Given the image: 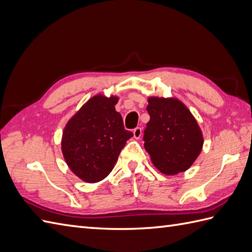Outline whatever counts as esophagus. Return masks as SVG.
Masks as SVG:
<instances>
[{"label": "esophagus", "mask_w": 252, "mask_h": 252, "mask_svg": "<svg viewBox=\"0 0 252 252\" xmlns=\"http://www.w3.org/2000/svg\"><path fill=\"white\" fill-rule=\"evenodd\" d=\"M142 133H143V131H142V128H140V127H135V128H134V130H133L134 138L138 139L140 136H142Z\"/></svg>", "instance_id": "34e87169"}]
</instances>
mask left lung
I'll use <instances>...</instances> for the list:
<instances>
[{"label": "left lung", "mask_w": 252, "mask_h": 252, "mask_svg": "<svg viewBox=\"0 0 252 252\" xmlns=\"http://www.w3.org/2000/svg\"><path fill=\"white\" fill-rule=\"evenodd\" d=\"M147 112L150 120L144 131V146L151 162L165 175L187 171L204 144L195 118L175 97H148Z\"/></svg>", "instance_id": "obj_1"}]
</instances>
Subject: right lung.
Returning a JSON list of instances; mask_svg holds the SVG:
<instances>
[{"label": "right lung", "mask_w": 252, "mask_h": 252, "mask_svg": "<svg viewBox=\"0 0 252 252\" xmlns=\"http://www.w3.org/2000/svg\"><path fill=\"white\" fill-rule=\"evenodd\" d=\"M118 96L97 94L68 120L62 134V154L71 171L86 183H97L113 171L133 133L116 112Z\"/></svg>", "instance_id": "add662e5"}]
</instances>
